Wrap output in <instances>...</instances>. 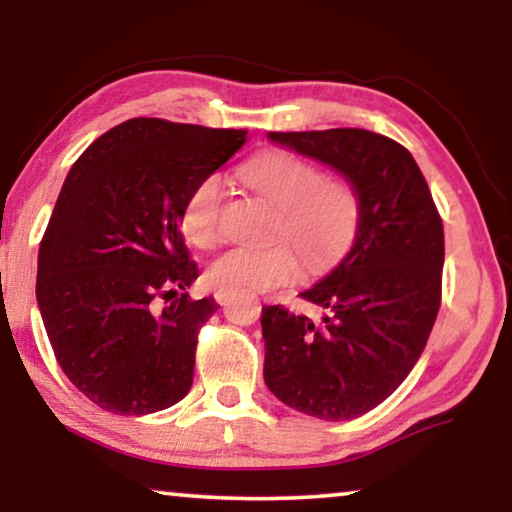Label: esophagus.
<instances>
[{"label": "esophagus", "instance_id": "1", "mask_svg": "<svg viewBox=\"0 0 512 512\" xmlns=\"http://www.w3.org/2000/svg\"><path fill=\"white\" fill-rule=\"evenodd\" d=\"M214 298H216V303H219V305H226L228 303V291H216Z\"/></svg>", "mask_w": 512, "mask_h": 512}]
</instances>
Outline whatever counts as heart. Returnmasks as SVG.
<instances>
[{"label": "heart", "mask_w": 512, "mask_h": 512, "mask_svg": "<svg viewBox=\"0 0 512 512\" xmlns=\"http://www.w3.org/2000/svg\"><path fill=\"white\" fill-rule=\"evenodd\" d=\"M240 179L275 207L261 249L233 247L207 265L216 291H265L298 277L300 258L321 268L347 247L361 219V200L347 179L326 177L312 160L289 151H268L240 167ZM223 181L207 174L191 188L181 209V230L195 247H212L221 235ZM301 256L298 257L297 254Z\"/></svg>", "instance_id": "obj_1"}]
</instances>
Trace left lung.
I'll return each instance as SVG.
<instances>
[{
	"instance_id": "1",
	"label": "left lung",
	"mask_w": 512,
	"mask_h": 512,
	"mask_svg": "<svg viewBox=\"0 0 512 512\" xmlns=\"http://www.w3.org/2000/svg\"><path fill=\"white\" fill-rule=\"evenodd\" d=\"M277 144L345 174L361 200L352 249L300 293L312 321L265 305L263 377L293 410L326 422L366 415L422 356L443 296L445 233L412 153L361 128L270 132Z\"/></svg>"
}]
</instances>
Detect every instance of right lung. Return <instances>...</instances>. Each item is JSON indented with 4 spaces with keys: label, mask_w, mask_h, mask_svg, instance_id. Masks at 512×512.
Listing matches in <instances>:
<instances>
[{
    "label": "right lung",
    "mask_w": 512,
    "mask_h": 512,
    "mask_svg": "<svg viewBox=\"0 0 512 512\" xmlns=\"http://www.w3.org/2000/svg\"><path fill=\"white\" fill-rule=\"evenodd\" d=\"M244 130L130 118L69 170L39 244L37 303L69 382L102 410L149 415L193 384L214 298L181 235L191 188L244 144Z\"/></svg>",
    "instance_id": "1"
}]
</instances>
